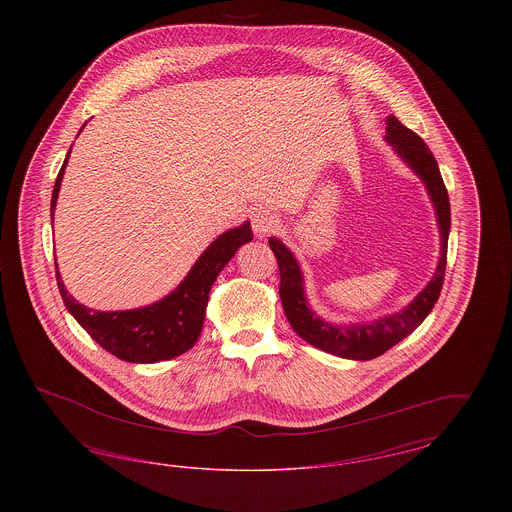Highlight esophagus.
Here are the masks:
<instances>
[{"mask_svg": "<svg viewBox=\"0 0 512 512\" xmlns=\"http://www.w3.org/2000/svg\"><path fill=\"white\" fill-rule=\"evenodd\" d=\"M251 226H253V232L259 238H263L278 228V217L268 209H257L251 217Z\"/></svg>", "mask_w": 512, "mask_h": 512, "instance_id": "esophagus-1", "label": "esophagus"}]
</instances>
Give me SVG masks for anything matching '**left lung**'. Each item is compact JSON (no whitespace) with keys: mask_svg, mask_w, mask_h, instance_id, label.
Returning a JSON list of instances; mask_svg holds the SVG:
<instances>
[{"mask_svg":"<svg viewBox=\"0 0 512 512\" xmlns=\"http://www.w3.org/2000/svg\"><path fill=\"white\" fill-rule=\"evenodd\" d=\"M386 140L395 147L399 157L424 180L428 194L436 207L439 234H441V257H439L438 268L432 280L428 282V286L414 297L409 307H405L401 313L380 318L372 324H353V326L328 324L320 320L307 307V299L303 292V276L290 249L282 242H278L276 238L268 240L280 270L282 307L295 334L318 349L343 359L370 361L384 355L395 343L407 338L422 324V320L430 315V311L438 303L439 292L445 278L451 207H449L447 188L439 174L438 163L432 151L424 144V140L418 134H414L411 128L397 121V117L393 115L386 119Z\"/></svg>","mask_w":512,"mask_h":512,"instance_id":"1","label":"left lung"}]
</instances>
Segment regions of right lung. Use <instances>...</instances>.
Segmentation results:
<instances>
[{
    "label": "right lung",
    "instance_id": "add662e5",
    "mask_svg": "<svg viewBox=\"0 0 512 512\" xmlns=\"http://www.w3.org/2000/svg\"><path fill=\"white\" fill-rule=\"evenodd\" d=\"M69 155L71 149L53 186L51 217ZM251 240L253 234L249 222L224 232L203 251L184 282L171 295L149 307L134 311L101 313L88 309L65 290L59 270H55V278L69 313L105 351L128 363H159L174 359L194 347L203 326L205 307L213 282L217 280L220 270L234 257L238 247Z\"/></svg>",
    "mask_w": 512,
    "mask_h": 512
}]
</instances>
